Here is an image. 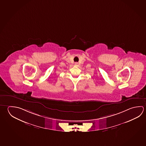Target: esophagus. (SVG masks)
Masks as SVG:
<instances>
[{"instance_id":"34e87169","label":"esophagus","mask_w":146,"mask_h":146,"mask_svg":"<svg viewBox=\"0 0 146 146\" xmlns=\"http://www.w3.org/2000/svg\"><path fill=\"white\" fill-rule=\"evenodd\" d=\"M78 62H75V66H77V65H78Z\"/></svg>"}]
</instances>
